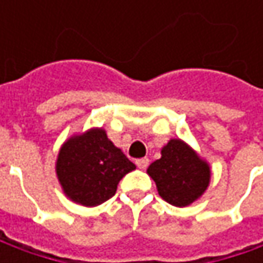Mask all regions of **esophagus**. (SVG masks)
<instances>
[{"label": "esophagus", "instance_id": "obj_1", "mask_svg": "<svg viewBox=\"0 0 263 263\" xmlns=\"http://www.w3.org/2000/svg\"><path fill=\"white\" fill-rule=\"evenodd\" d=\"M136 165L140 170H145L149 165V159L147 158H139V159H136Z\"/></svg>", "mask_w": 263, "mask_h": 263}]
</instances>
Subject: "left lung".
I'll return each instance as SVG.
<instances>
[{
	"mask_svg": "<svg viewBox=\"0 0 263 263\" xmlns=\"http://www.w3.org/2000/svg\"><path fill=\"white\" fill-rule=\"evenodd\" d=\"M161 154L162 157L147 168V174L157 183L159 196L174 206L190 205L209 184L208 164L178 139L170 140Z\"/></svg>",
	"mask_w": 263,
	"mask_h": 263,
	"instance_id": "8db88e82",
	"label": "left lung"
}]
</instances>
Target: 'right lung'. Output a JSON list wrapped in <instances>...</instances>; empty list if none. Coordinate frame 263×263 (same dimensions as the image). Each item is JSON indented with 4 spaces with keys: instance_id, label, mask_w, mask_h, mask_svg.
<instances>
[{
    "instance_id": "right-lung-1",
    "label": "right lung",
    "mask_w": 263,
    "mask_h": 263,
    "mask_svg": "<svg viewBox=\"0 0 263 263\" xmlns=\"http://www.w3.org/2000/svg\"><path fill=\"white\" fill-rule=\"evenodd\" d=\"M136 165L108 140L102 128L66 142L57 161L64 193L80 205L96 206L116 195L117 184Z\"/></svg>"
}]
</instances>
